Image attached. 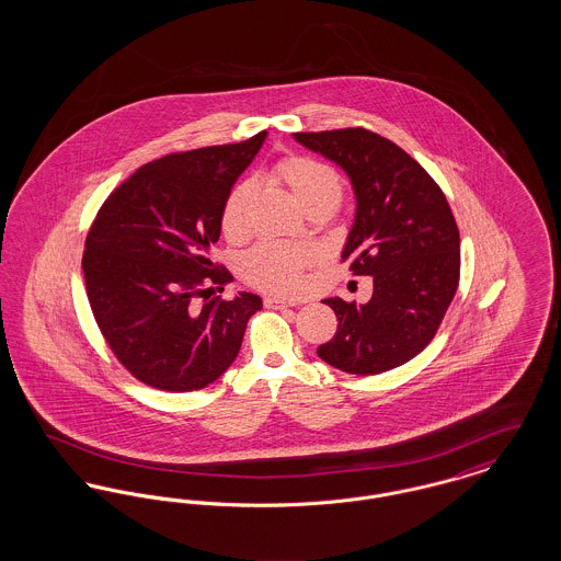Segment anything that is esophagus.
<instances>
[{"instance_id": "34e87169", "label": "esophagus", "mask_w": 561, "mask_h": 561, "mask_svg": "<svg viewBox=\"0 0 561 561\" xmlns=\"http://www.w3.org/2000/svg\"><path fill=\"white\" fill-rule=\"evenodd\" d=\"M300 302L296 300H288V298H279V296H267L265 298V307L268 309H286V307H296Z\"/></svg>"}]
</instances>
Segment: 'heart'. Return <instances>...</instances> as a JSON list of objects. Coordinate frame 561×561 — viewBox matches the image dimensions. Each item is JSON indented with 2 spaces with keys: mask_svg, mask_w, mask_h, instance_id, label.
<instances>
[{
  "mask_svg": "<svg viewBox=\"0 0 561 561\" xmlns=\"http://www.w3.org/2000/svg\"><path fill=\"white\" fill-rule=\"evenodd\" d=\"M273 179L293 193L296 204L307 213L311 206L339 199L343 195V183L339 174L325 163L309 158H288L279 161L273 170ZM254 199V185L240 183L229 191L220 208V231L233 243L250 236V206ZM307 263V252L277 241H265L254 248L245 263L243 273L250 284L268 293L293 294L302 288L300 271Z\"/></svg>",
  "mask_w": 561,
  "mask_h": 561,
  "instance_id": "b5f03b06",
  "label": "heart"
}]
</instances>
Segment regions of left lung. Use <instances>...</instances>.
<instances>
[{
	"mask_svg": "<svg viewBox=\"0 0 561 561\" xmlns=\"http://www.w3.org/2000/svg\"><path fill=\"white\" fill-rule=\"evenodd\" d=\"M293 136L347 174L355 218L341 256L374 282L364 305L321 300L339 328L318 355L362 376L398 368L427 347L458 288L460 238L446 195L419 161L370 130Z\"/></svg>",
	"mask_w": 561,
	"mask_h": 561,
	"instance_id": "1",
	"label": "left lung"
}]
</instances>
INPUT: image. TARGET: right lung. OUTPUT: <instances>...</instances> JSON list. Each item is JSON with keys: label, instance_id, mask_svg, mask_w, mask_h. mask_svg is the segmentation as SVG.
Returning <instances> with one entry per match:
<instances>
[{"label": "right lung", "instance_id": "1", "mask_svg": "<svg viewBox=\"0 0 561 561\" xmlns=\"http://www.w3.org/2000/svg\"><path fill=\"white\" fill-rule=\"evenodd\" d=\"M267 133L140 165L108 195L85 238V293L115 357L161 391L204 389L236 362L263 298L206 300L202 287L231 282L210 248L220 208Z\"/></svg>", "mask_w": 561, "mask_h": 561}]
</instances>
